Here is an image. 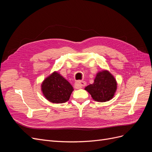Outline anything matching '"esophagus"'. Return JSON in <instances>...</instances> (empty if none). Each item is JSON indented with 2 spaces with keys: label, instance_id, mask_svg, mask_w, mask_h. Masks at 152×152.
Listing matches in <instances>:
<instances>
[{
  "label": "esophagus",
  "instance_id": "esophagus-1",
  "mask_svg": "<svg viewBox=\"0 0 152 152\" xmlns=\"http://www.w3.org/2000/svg\"><path fill=\"white\" fill-rule=\"evenodd\" d=\"M86 85V83L84 81H77L75 83V86L77 87L78 89L82 88V87H84Z\"/></svg>",
  "mask_w": 152,
  "mask_h": 152
}]
</instances>
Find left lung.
<instances>
[{
    "instance_id": "left-lung-1",
    "label": "left lung",
    "mask_w": 152,
    "mask_h": 152,
    "mask_svg": "<svg viewBox=\"0 0 152 152\" xmlns=\"http://www.w3.org/2000/svg\"><path fill=\"white\" fill-rule=\"evenodd\" d=\"M117 82L114 76L107 70L96 73L94 83L85 87L93 99L98 102H105L112 99L116 93Z\"/></svg>"
}]
</instances>
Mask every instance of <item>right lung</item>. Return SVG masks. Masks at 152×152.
I'll return each mask as SVG.
<instances>
[{"instance_id": "right-lung-1", "label": "right lung", "mask_w": 152, "mask_h": 152, "mask_svg": "<svg viewBox=\"0 0 152 152\" xmlns=\"http://www.w3.org/2000/svg\"><path fill=\"white\" fill-rule=\"evenodd\" d=\"M40 87L45 99L56 104L68 102L74 90L70 82L57 71L45 78Z\"/></svg>"}]
</instances>
